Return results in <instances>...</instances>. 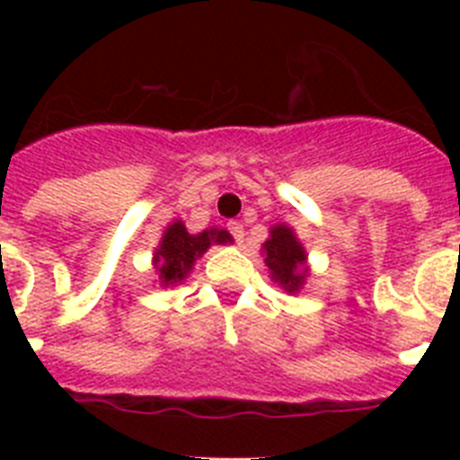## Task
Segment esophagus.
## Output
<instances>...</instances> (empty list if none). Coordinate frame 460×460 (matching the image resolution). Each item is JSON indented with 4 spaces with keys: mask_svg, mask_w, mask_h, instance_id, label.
<instances>
[{
    "mask_svg": "<svg viewBox=\"0 0 460 460\" xmlns=\"http://www.w3.org/2000/svg\"><path fill=\"white\" fill-rule=\"evenodd\" d=\"M227 230H230V234H233L234 242H242L243 239V226L239 221H230L227 223Z\"/></svg>",
    "mask_w": 460,
    "mask_h": 460,
    "instance_id": "34e87169",
    "label": "esophagus"
}]
</instances>
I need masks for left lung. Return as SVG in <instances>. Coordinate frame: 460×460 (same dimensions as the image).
<instances>
[{
    "label": "left lung",
    "instance_id": "obj_1",
    "mask_svg": "<svg viewBox=\"0 0 460 460\" xmlns=\"http://www.w3.org/2000/svg\"><path fill=\"white\" fill-rule=\"evenodd\" d=\"M265 262L271 270V279L286 288L288 292L299 290L304 283V253L302 243L296 242L295 233L288 226H276L271 237L265 242Z\"/></svg>",
    "mask_w": 460,
    "mask_h": 460
}]
</instances>
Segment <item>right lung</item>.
<instances>
[{"mask_svg": "<svg viewBox=\"0 0 460 460\" xmlns=\"http://www.w3.org/2000/svg\"><path fill=\"white\" fill-rule=\"evenodd\" d=\"M214 243H226L230 242V234L226 230H205L200 234H189L186 233L184 223H172V226L165 230L164 239H161V246L156 249V262H158V276L164 280L165 286L168 283H180L184 280V276L189 274L190 267H193L195 258H200L207 249Z\"/></svg>", "mask_w": 460, "mask_h": 460, "instance_id": "right-lung-1", "label": "right lung"}]
</instances>
